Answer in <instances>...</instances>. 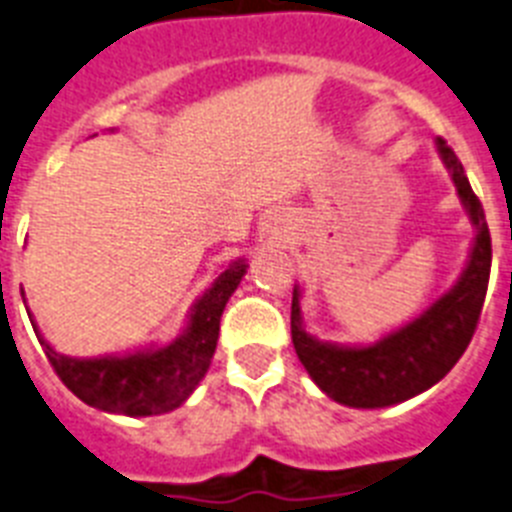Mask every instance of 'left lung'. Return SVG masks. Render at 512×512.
I'll return each instance as SVG.
<instances>
[{"mask_svg": "<svg viewBox=\"0 0 512 512\" xmlns=\"http://www.w3.org/2000/svg\"><path fill=\"white\" fill-rule=\"evenodd\" d=\"M435 152L445 165L458 202L474 227L469 259L440 298L432 300L419 316L386 331L370 344L323 342L305 329L303 287L292 290V344L303 368L329 399L352 409H386L425 393L458 362L474 336L476 321L487 295L492 240L484 220L482 202L458 163L456 152L435 139Z\"/></svg>", "mask_w": 512, "mask_h": 512, "instance_id": "obj_1", "label": "left lung"}]
</instances>
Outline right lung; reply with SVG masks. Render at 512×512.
Returning <instances> with one entry per match:
<instances>
[{
	"instance_id": "obj_1",
	"label": "right lung",
	"mask_w": 512,
	"mask_h": 512,
	"mask_svg": "<svg viewBox=\"0 0 512 512\" xmlns=\"http://www.w3.org/2000/svg\"><path fill=\"white\" fill-rule=\"evenodd\" d=\"M246 269V259H233L222 266L212 285L191 303L186 326L173 342L144 344L131 352L98 357L61 355L46 342L30 310L28 316L48 362L77 399L108 414L155 417L186 404L207 375L220 339L222 310L238 290L240 279L246 277Z\"/></svg>"
}]
</instances>
